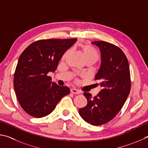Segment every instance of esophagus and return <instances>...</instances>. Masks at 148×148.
I'll use <instances>...</instances> for the list:
<instances>
[{"label":"esophagus","instance_id":"34e87169","mask_svg":"<svg viewBox=\"0 0 148 148\" xmlns=\"http://www.w3.org/2000/svg\"><path fill=\"white\" fill-rule=\"evenodd\" d=\"M71 94H79L81 92H80V90H77L76 88H71Z\"/></svg>","mask_w":148,"mask_h":148}]
</instances>
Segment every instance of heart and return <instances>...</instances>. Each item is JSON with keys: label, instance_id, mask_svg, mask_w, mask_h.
<instances>
[{"label": "heart", "instance_id": "1", "mask_svg": "<svg viewBox=\"0 0 148 148\" xmlns=\"http://www.w3.org/2000/svg\"><path fill=\"white\" fill-rule=\"evenodd\" d=\"M82 50L83 52L84 56L86 61H90L93 62V64H94L97 60H99L100 58L99 54L94 47L88 45V44H85V45H82ZM69 52L70 50L67 51L62 56V59L66 58L67 56L69 54Z\"/></svg>", "mask_w": 148, "mask_h": 148}]
</instances>
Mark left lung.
Returning <instances> with one entry per match:
<instances>
[{"label": "left lung", "instance_id": "left-lung-1", "mask_svg": "<svg viewBox=\"0 0 148 148\" xmlns=\"http://www.w3.org/2000/svg\"><path fill=\"white\" fill-rule=\"evenodd\" d=\"M99 48L101 63L95 77L101 90L96 96L84 92L88 104L79 112L83 120L93 125L108 123L117 115L131 90V76L128 60L121 49L114 44L95 41Z\"/></svg>", "mask_w": 148, "mask_h": 148}]
</instances>
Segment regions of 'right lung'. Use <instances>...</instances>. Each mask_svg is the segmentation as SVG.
I'll use <instances>...</instances> for the list:
<instances>
[{
    "instance_id": "add662e5",
    "label": "right lung",
    "mask_w": 148,
    "mask_h": 148,
    "mask_svg": "<svg viewBox=\"0 0 148 148\" xmlns=\"http://www.w3.org/2000/svg\"><path fill=\"white\" fill-rule=\"evenodd\" d=\"M76 41L77 38L38 40L20 55L14 87L21 107L29 115L35 118L47 116L70 93L68 87L52 82L47 73L55 71L62 56Z\"/></svg>"
}]
</instances>
